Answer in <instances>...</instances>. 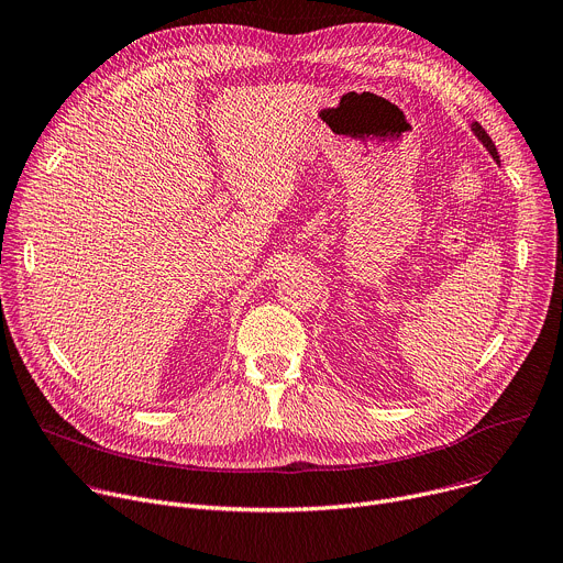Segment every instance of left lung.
Masks as SVG:
<instances>
[{"label": "left lung", "mask_w": 563, "mask_h": 563, "mask_svg": "<svg viewBox=\"0 0 563 563\" xmlns=\"http://www.w3.org/2000/svg\"><path fill=\"white\" fill-rule=\"evenodd\" d=\"M471 131L475 133V137L486 146V152H489L492 154V158L496 161V163H500V156H498V148H496V144H494V140L489 137V133H486L477 122H473L471 124Z\"/></svg>", "instance_id": "obj_1"}]
</instances>
